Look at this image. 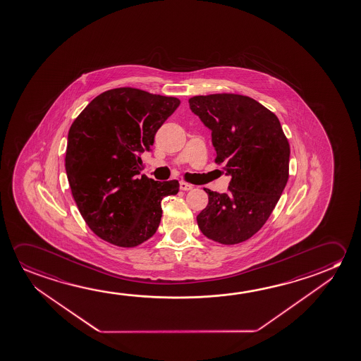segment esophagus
Instances as JSON below:
<instances>
[{"instance_id":"obj_1","label":"esophagus","mask_w":361,"mask_h":361,"mask_svg":"<svg viewBox=\"0 0 361 361\" xmlns=\"http://www.w3.org/2000/svg\"><path fill=\"white\" fill-rule=\"evenodd\" d=\"M180 189L183 190V191H190V190L194 189V186L190 185V183H185V181H181L180 183Z\"/></svg>"}]
</instances>
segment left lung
I'll return each instance as SVG.
<instances>
[{
    "mask_svg": "<svg viewBox=\"0 0 361 361\" xmlns=\"http://www.w3.org/2000/svg\"><path fill=\"white\" fill-rule=\"evenodd\" d=\"M190 109L211 130L215 162L230 176L228 191L209 189L196 217L206 238L240 244L260 230L288 178L290 145L278 117L257 101L236 94L194 96Z\"/></svg>",
    "mask_w": 361,
    "mask_h": 361,
    "instance_id": "obj_1",
    "label": "left lung"
}]
</instances>
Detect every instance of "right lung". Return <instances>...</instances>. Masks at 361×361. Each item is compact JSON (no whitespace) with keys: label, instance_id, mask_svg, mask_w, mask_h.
<instances>
[{"label":"right lung","instance_id":"1","mask_svg":"<svg viewBox=\"0 0 361 361\" xmlns=\"http://www.w3.org/2000/svg\"><path fill=\"white\" fill-rule=\"evenodd\" d=\"M180 105L176 97L133 87L94 97L67 136V178L83 220L99 238L135 247L156 233L161 201L178 192V181L146 175L140 155L150 151L157 130Z\"/></svg>","mask_w":361,"mask_h":361}]
</instances>
